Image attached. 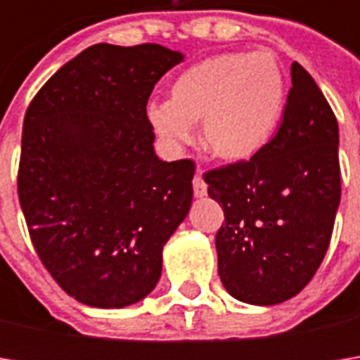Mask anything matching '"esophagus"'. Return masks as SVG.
Wrapping results in <instances>:
<instances>
[{
    "label": "esophagus",
    "mask_w": 360,
    "mask_h": 360,
    "mask_svg": "<svg viewBox=\"0 0 360 360\" xmlns=\"http://www.w3.org/2000/svg\"><path fill=\"white\" fill-rule=\"evenodd\" d=\"M192 184H194V196H198V198L206 196V192H208V186H206V182H204V178H202L200 168L196 170V176H194Z\"/></svg>",
    "instance_id": "34e87169"
}]
</instances>
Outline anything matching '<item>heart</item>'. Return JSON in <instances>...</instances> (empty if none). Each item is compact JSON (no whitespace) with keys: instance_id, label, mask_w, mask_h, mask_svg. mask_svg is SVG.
Listing matches in <instances>:
<instances>
[{"instance_id":"1","label":"heart","mask_w":360,"mask_h":360,"mask_svg":"<svg viewBox=\"0 0 360 360\" xmlns=\"http://www.w3.org/2000/svg\"><path fill=\"white\" fill-rule=\"evenodd\" d=\"M284 105L283 68L270 51H224L186 68L174 79L170 100L146 105V120L170 150L190 144L202 122L204 148L238 164L270 144Z\"/></svg>"}]
</instances>
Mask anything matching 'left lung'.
Segmentation results:
<instances>
[{
  "mask_svg": "<svg viewBox=\"0 0 360 360\" xmlns=\"http://www.w3.org/2000/svg\"><path fill=\"white\" fill-rule=\"evenodd\" d=\"M283 124L248 162L204 174L222 204L218 274L234 298L270 307L298 295L326 255L340 202L339 124L311 74L292 62Z\"/></svg>",
  "mask_w": 360,
  "mask_h": 360,
  "instance_id": "8db88e82",
  "label": "left lung"
}]
</instances>
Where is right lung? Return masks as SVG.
<instances>
[{
  "mask_svg": "<svg viewBox=\"0 0 360 360\" xmlns=\"http://www.w3.org/2000/svg\"><path fill=\"white\" fill-rule=\"evenodd\" d=\"M180 51L96 44L62 65L23 118L18 194L34 248L79 302L122 309L154 290L192 204L194 162L154 154L148 98Z\"/></svg>",
  "mask_w": 360,
  "mask_h": 360,
  "instance_id": "obj_1",
  "label": "right lung"
}]
</instances>
